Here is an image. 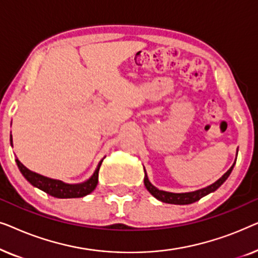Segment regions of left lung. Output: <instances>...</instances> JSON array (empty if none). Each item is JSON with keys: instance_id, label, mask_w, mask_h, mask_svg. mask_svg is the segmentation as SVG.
Returning <instances> with one entry per match:
<instances>
[{"instance_id": "left-lung-1", "label": "left lung", "mask_w": 258, "mask_h": 258, "mask_svg": "<svg viewBox=\"0 0 258 258\" xmlns=\"http://www.w3.org/2000/svg\"><path fill=\"white\" fill-rule=\"evenodd\" d=\"M235 163H236V160H235ZM235 163L231 165V168L229 169V170L225 172V174L222 176L220 179H217L216 182L213 183V184L206 186V188L203 189H200V190H195V191H190V192H181V194H175V192H169V191H163V190H160L157 189L156 186H154L151 184L149 178H148L147 176V172L146 175H144V185H146V188L148 191H149L151 195H153L155 199H157L158 201H161V202H164V203H170V204H179V206H183V204H191L194 202H196V201H199L204 197L208 194L210 192H214L215 190H217L220 186L223 184L225 182V179L229 177V175L231 174L232 169H234V165Z\"/></svg>"}]
</instances>
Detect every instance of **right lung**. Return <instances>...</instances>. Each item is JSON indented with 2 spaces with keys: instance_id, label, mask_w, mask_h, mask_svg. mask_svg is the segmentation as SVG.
Here are the masks:
<instances>
[{
  "instance_id": "right-lung-1",
  "label": "right lung",
  "mask_w": 258,
  "mask_h": 258,
  "mask_svg": "<svg viewBox=\"0 0 258 258\" xmlns=\"http://www.w3.org/2000/svg\"><path fill=\"white\" fill-rule=\"evenodd\" d=\"M10 143H12L13 146L12 137H10ZM102 161L98 163L96 170L94 171L91 177L89 179H87L86 182L79 183V184H68V183L58 181V179L45 177V176H42L40 174H36V172L29 170V169L24 167V165L16 158L17 167H19L20 171L22 172L24 178H26L30 184L36 186V188L42 190V191L47 192L48 195L56 197V199H77V197L89 195L91 191H94V189L96 188L98 183V171H100Z\"/></svg>"
}]
</instances>
